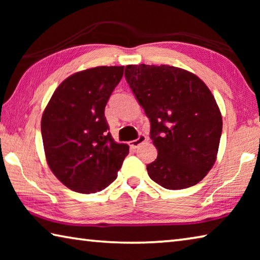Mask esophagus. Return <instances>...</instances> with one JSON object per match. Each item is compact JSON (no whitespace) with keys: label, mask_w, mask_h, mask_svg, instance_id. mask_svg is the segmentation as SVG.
<instances>
[{"label":"esophagus","mask_w":260,"mask_h":260,"mask_svg":"<svg viewBox=\"0 0 260 260\" xmlns=\"http://www.w3.org/2000/svg\"><path fill=\"white\" fill-rule=\"evenodd\" d=\"M146 141H147L146 135H140L139 138L136 139V140L131 141V142H129V147H131V148H138L139 146H141V144L146 142Z\"/></svg>","instance_id":"esophagus-1"}]
</instances>
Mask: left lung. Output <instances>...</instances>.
I'll use <instances>...</instances> for the list:
<instances>
[{
  "label": "left lung",
  "mask_w": 260,
  "mask_h": 260,
  "mask_svg": "<svg viewBox=\"0 0 260 260\" xmlns=\"http://www.w3.org/2000/svg\"><path fill=\"white\" fill-rule=\"evenodd\" d=\"M125 78L158 150L149 177L172 190L195 186L214 165L222 131L211 90L196 74L170 65H126Z\"/></svg>",
  "instance_id": "1"
}]
</instances>
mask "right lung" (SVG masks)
Masks as SVG:
<instances>
[{"label": "right lung", "mask_w": 260, "mask_h": 260, "mask_svg": "<svg viewBox=\"0 0 260 260\" xmlns=\"http://www.w3.org/2000/svg\"><path fill=\"white\" fill-rule=\"evenodd\" d=\"M124 67H96L68 77L43 111L48 166L73 191H101L117 179L129 147L110 134L104 109Z\"/></svg>", "instance_id": "1"}]
</instances>
